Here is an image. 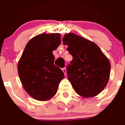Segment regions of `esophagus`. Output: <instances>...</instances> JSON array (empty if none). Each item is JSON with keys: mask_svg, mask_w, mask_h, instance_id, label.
<instances>
[{"mask_svg": "<svg viewBox=\"0 0 125 125\" xmlns=\"http://www.w3.org/2000/svg\"><path fill=\"white\" fill-rule=\"evenodd\" d=\"M62 70L63 72V73L65 74V75H66V68H62Z\"/></svg>", "mask_w": 125, "mask_h": 125, "instance_id": "1", "label": "esophagus"}]
</instances>
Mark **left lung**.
Here are the masks:
<instances>
[{"label":"left lung","mask_w":125,"mask_h":125,"mask_svg":"<svg viewBox=\"0 0 125 125\" xmlns=\"http://www.w3.org/2000/svg\"><path fill=\"white\" fill-rule=\"evenodd\" d=\"M62 40L73 57L67 74L75 93L85 98L97 95L109 81V59L95 43L76 34H66Z\"/></svg>","instance_id":"left-lung-1"}]
</instances>
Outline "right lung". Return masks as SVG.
I'll return each mask as SVG.
<instances>
[{"label":"right lung","mask_w":125,"mask_h":125,"mask_svg":"<svg viewBox=\"0 0 125 125\" xmlns=\"http://www.w3.org/2000/svg\"><path fill=\"white\" fill-rule=\"evenodd\" d=\"M61 43L59 33H43L29 40L19 60V76L26 93L39 101L50 100L56 94L65 77L54 65L52 51Z\"/></svg>","instance_id":"add662e5"}]
</instances>
